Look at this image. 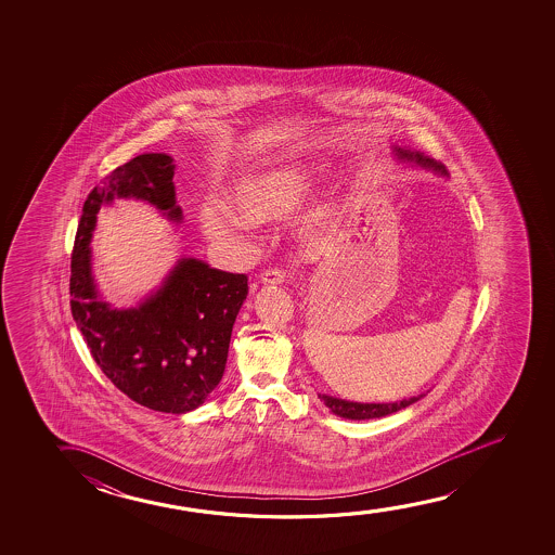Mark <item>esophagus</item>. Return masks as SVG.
Segmentation results:
<instances>
[{
	"instance_id": "1",
	"label": "esophagus",
	"mask_w": 555,
	"mask_h": 555,
	"mask_svg": "<svg viewBox=\"0 0 555 555\" xmlns=\"http://www.w3.org/2000/svg\"><path fill=\"white\" fill-rule=\"evenodd\" d=\"M261 282L267 286H281L286 282V273L281 269H269L266 273L261 274Z\"/></svg>"
}]
</instances>
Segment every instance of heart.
I'll list each match as a JSON object with an SVG mask.
<instances>
[{
    "mask_svg": "<svg viewBox=\"0 0 555 555\" xmlns=\"http://www.w3.org/2000/svg\"><path fill=\"white\" fill-rule=\"evenodd\" d=\"M320 167L311 160H294L279 167L243 176L225 193V205L201 208L198 223L208 238L216 243L235 241L250 223L288 218L307 198L319 182ZM339 218L332 203L312 206L299 221V235L319 241L335 228Z\"/></svg>",
    "mask_w": 555,
    "mask_h": 555,
    "instance_id": "1",
    "label": "heart"
}]
</instances>
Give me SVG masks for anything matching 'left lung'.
<instances>
[{
    "label": "left lung",
    "mask_w": 555,
    "mask_h": 555,
    "mask_svg": "<svg viewBox=\"0 0 555 555\" xmlns=\"http://www.w3.org/2000/svg\"><path fill=\"white\" fill-rule=\"evenodd\" d=\"M396 157L402 160V163H410L415 167L428 168L434 170L438 175L446 176L448 170L446 167L438 163V160L430 159L425 153L415 152L410 147H402V145H395ZM425 395L413 396V398H403L400 402H388V403H362V402H350V400H341V398H335V396L322 395L320 392V402H324L327 410L332 411L334 415L343 418H352V421H367V418H379L392 415L396 411L405 410L411 403L417 402Z\"/></svg>",
    "instance_id": "8db88e82"
}]
</instances>
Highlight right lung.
Masks as SVG:
<instances>
[{
  "label": "right lung",
  "instance_id": "obj_1",
  "mask_svg": "<svg viewBox=\"0 0 555 555\" xmlns=\"http://www.w3.org/2000/svg\"><path fill=\"white\" fill-rule=\"evenodd\" d=\"M175 168L167 153H144L89 193L72 254L69 305L94 362L122 395L150 410L182 415L220 385L248 276L182 258L137 307L115 309L100 296L91 250L96 214L115 198L144 201L180 223Z\"/></svg>",
  "mask_w": 555,
  "mask_h": 555
}]
</instances>
